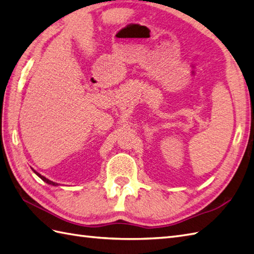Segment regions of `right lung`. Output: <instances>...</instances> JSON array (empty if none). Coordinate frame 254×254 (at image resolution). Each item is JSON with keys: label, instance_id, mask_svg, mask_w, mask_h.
I'll return each mask as SVG.
<instances>
[{"label": "right lung", "instance_id": "add662e5", "mask_svg": "<svg viewBox=\"0 0 254 254\" xmlns=\"http://www.w3.org/2000/svg\"><path fill=\"white\" fill-rule=\"evenodd\" d=\"M33 172H35V173L38 175V176L40 177V178L43 180V182H46L47 184H49V185H52V186H58V184H56V183H53V182H51V180H49L48 178H46L44 176H42L41 174H39V173H38V172H36L35 170H33Z\"/></svg>", "mask_w": 254, "mask_h": 254}]
</instances>
